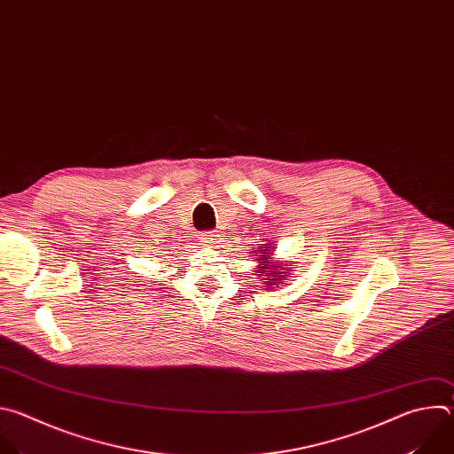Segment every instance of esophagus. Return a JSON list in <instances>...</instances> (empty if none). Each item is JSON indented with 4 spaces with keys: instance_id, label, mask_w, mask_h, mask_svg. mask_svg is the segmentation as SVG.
Wrapping results in <instances>:
<instances>
[{
    "instance_id": "esophagus-1",
    "label": "esophagus",
    "mask_w": 454,
    "mask_h": 454,
    "mask_svg": "<svg viewBox=\"0 0 454 454\" xmlns=\"http://www.w3.org/2000/svg\"><path fill=\"white\" fill-rule=\"evenodd\" d=\"M200 239H202L204 245H213V243L218 239V234H215V232H204V234H200Z\"/></svg>"
}]
</instances>
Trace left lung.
Returning <instances> with one entry per match:
<instances>
[{"label":"left lung","instance_id":"1","mask_svg":"<svg viewBox=\"0 0 454 454\" xmlns=\"http://www.w3.org/2000/svg\"><path fill=\"white\" fill-rule=\"evenodd\" d=\"M274 245H261L257 250H252L250 254L255 255L257 266H255V279H261L262 285L276 288L279 285H285L288 281V278L294 274L295 264H292L290 261H281L278 262V259H274ZM252 259V257H250Z\"/></svg>","mask_w":454,"mask_h":454}]
</instances>
